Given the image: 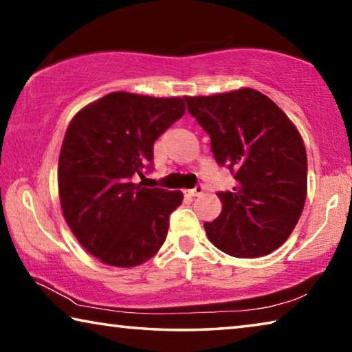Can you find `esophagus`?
Instances as JSON below:
<instances>
[{
    "label": "esophagus",
    "mask_w": 352,
    "mask_h": 352,
    "mask_svg": "<svg viewBox=\"0 0 352 352\" xmlns=\"http://www.w3.org/2000/svg\"><path fill=\"white\" fill-rule=\"evenodd\" d=\"M204 186H201V184H197V186H195L194 189H189V190H186V192L189 194V195H192V197H195V195H201L204 194Z\"/></svg>",
    "instance_id": "esophagus-1"
}]
</instances>
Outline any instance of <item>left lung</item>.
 <instances>
[{
    "instance_id": "1",
    "label": "left lung",
    "mask_w": 352,
    "mask_h": 352,
    "mask_svg": "<svg viewBox=\"0 0 352 352\" xmlns=\"http://www.w3.org/2000/svg\"><path fill=\"white\" fill-rule=\"evenodd\" d=\"M184 100L210 135L216 162L236 180L233 190L217 194L222 212L205 222L208 239L234 258L270 254L287 241L305 208L307 155L300 132L253 88Z\"/></svg>"
}]
</instances>
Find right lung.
<instances>
[{
	"label": "right lung",
	"mask_w": 352,
	"mask_h": 352,
	"mask_svg": "<svg viewBox=\"0 0 352 352\" xmlns=\"http://www.w3.org/2000/svg\"><path fill=\"white\" fill-rule=\"evenodd\" d=\"M184 111L182 98L116 91L71 119L58 157V197L76 239L104 264L136 267L164 243L182 190L133 180L152 169L153 142Z\"/></svg>",
	"instance_id": "add662e5"
}]
</instances>
